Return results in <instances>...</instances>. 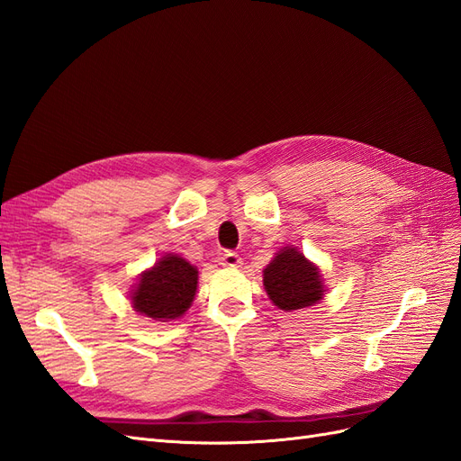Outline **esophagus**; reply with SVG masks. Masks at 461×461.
Instances as JSON below:
<instances>
[{
    "instance_id": "34e87169",
    "label": "esophagus",
    "mask_w": 461,
    "mask_h": 461,
    "mask_svg": "<svg viewBox=\"0 0 461 461\" xmlns=\"http://www.w3.org/2000/svg\"><path fill=\"white\" fill-rule=\"evenodd\" d=\"M240 256L239 254H234V252H227L225 256L221 258V265L222 267H229V269H236V267H240Z\"/></svg>"
}]
</instances>
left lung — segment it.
I'll list each match as a JSON object with an SVG mask.
<instances>
[{"mask_svg":"<svg viewBox=\"0 0 461 461\" xmlns=\"http://www.w3.org/2000/svg\"><path fill=\"white\" fill-rule=\"evenodd\" d=\"M263 286L278 310L292 312L323 298L319 269L296 248H283L263 271Z\"/></svg>","mask_w":461,"mask_h":461,"instance_id":"obj_1","label":"left lung"}]
</instances>
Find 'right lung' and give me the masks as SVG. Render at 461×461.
<instances>
[{
  "label": "right lung",
  "instance_id": "obj_1",
  "mask_svg": "<svg viewBox=\"0 0 461 461\" xmlns=\"http://www.w3.org/2000/svg\"><path fill=\"white\" fill-rule=\"evenodd\" d=\"M198 269L180 256L167 254L142 273L132 290V308L156 321H171L183 315L196 296Z\"/></svg>",
  "mask_w": 461,
  "mask_h": 461
}]
</instances>
